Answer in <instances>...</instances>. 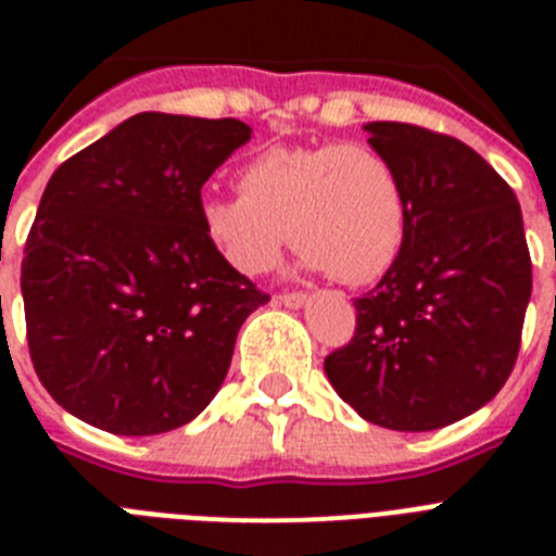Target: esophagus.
Segmentation results:
<instances>
[{
    "label": "esophagus",
    "instance_id": "obj_1",
    "mask_svg": "<svg viewBox=\"0 0 556 556\" xmlns=\"http://www.w3.org/2000/svg\"><path fill=\"white\" fill-rule=\"evenodd\" d=\"M306 301H308V294H303V292L278 294V303H281V306H287V308H301V306H306Z\"/></svg>",
    "mask_w": 556,
    "mask_h": 556
}]
</instances>
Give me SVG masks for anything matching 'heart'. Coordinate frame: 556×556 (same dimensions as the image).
I'll use <instances>...</instances> for the list:
<instances>
[{"label": "heart", "instance_id": "heart-1", "mask_svg": "<svg viewBox=\"0 0 556 556\" xmlns=\"http://www.w3.org/2000/svg\"><path fill=\"white\" fill-rule=\"evenodd\" d=\"M239 198L200 200V228L242 278L278 264L283 244L306 269L342 283L378 281L392 269L409 230L401 172L365 144L269 147L239 169Z\"/></svg>", "mask_w": 556, "mask_h": 556}]
</instances>
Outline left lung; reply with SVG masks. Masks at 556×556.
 Masks as SVG:
<instances>
[{
    "mask_svg": "<svg viewBox=\"0 0 556 556\" xmlns=\"http://www.w3.org/2000/svg\"><path fill=\"white\" fill-rule=\"evenodd\" d=\"M409 200L397 262L356 298V333L326 358L337 395L392 431H434L493 401L532 298L523 217L479 152L404 122H367Z\"/></svg>",
    "mask_w": 556,
    "mask_h": 556,
    "instance_id": "1",
    "label": "left lung"
}]
</instances>
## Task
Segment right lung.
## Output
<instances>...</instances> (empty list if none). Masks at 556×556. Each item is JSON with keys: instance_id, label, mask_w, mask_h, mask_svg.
Here are the masks:
<instances>
[{"instance_id": "obj_1", "label": "right lung", "mask_w": 556, "mask_h": 556, "mask_svg": "<svg viewBox=\"0 0 556 556\" xmlns=\"http://www.w3.org/2000/svg\"><path fill=\"white\" fill-rule=\"evenodd\" d=\"M239 119L136 113L49 178L22 298L29 358L68 415L111 434L189 424L269 301L200 228V189L250 141Z\"/></svg>"}]
</instances>
